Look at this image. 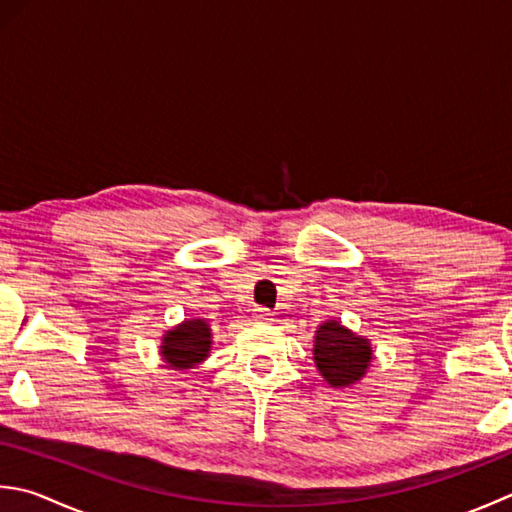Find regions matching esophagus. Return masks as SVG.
Returning <instances> with one entry per match:
<instances>
[{
	"mask_svg": "<svg viewBox=\"0 0 512 512\" xmlns=\"http://www.w3.org/2000/svg\"><path fill=\"white\" fill-rule=\"evenodd\" d=\"M255 322H270V310L255 308Z\"/></svg>",
	"mask_w": 512,
	"mask_h": 512,
	"instance_id": "obj_1",
	"label": "esophagus"
}]
</instances>
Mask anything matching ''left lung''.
I'll list each match as a JSON object with an SVG mask.
<instances>
[{
    "label": "left lung",
    "instance_id": "8db88e82",
    "mask_svg": "<svg viewBox=\"0 0 512 512\" xmlns=\"http://www.w3.org/2000/svg\"><path fill=\"white\" fill-rule=\"evenodd\" d=\"M315 366L330 386L342 388L357 384L366 375L373 359V348L364 337L328 319L315 330Z\"/></svg>",
    "mask_w": 512,
    "mask_h": 512
}]
</instances>
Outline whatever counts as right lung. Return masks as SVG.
<instances>
[{
  "instance_id": "right-lung-1",
  "label": "right lung",
  "mask_w": 512,
  "mask_h": 512,
  "mask_svg": "<svg viewBox=\"0 0 512 512\" xmlns=\"http://www.w3.org/2000/svg\"><path fill=\"white\" fill-rule=\"evenodd\" d=\"M213 333L206 319H186L173 330H166L162 339V357L173 370H188L202 364L210 353Z\"/></svg>"
}]
</instances>
